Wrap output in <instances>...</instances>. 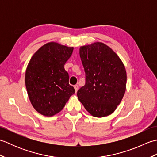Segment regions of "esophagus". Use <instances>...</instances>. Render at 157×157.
<instances>
[{
  "mask_svg": "<svg viewBox=\"0 0 157 157\" xmlns=\"http://www.w3.org/2000/svg\"><path fill=\"white\" fill-rule=\"evenodd\" d=\"M74 89H75V92H78V89H79V86L78 85H75L74 86Z\"/></svg>",
  "mask_w": 157,
  "mask_h": 157,
  "instance_id": "1",
  "label": "esophagus"
}]
</instances>
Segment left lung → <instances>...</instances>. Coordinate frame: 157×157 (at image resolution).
I'll list each match as a JSON object with an SVG mask.
<instances>
[{
	"label": "left lung",
	"instance_id": "obj_1",
	"mask_svg": "<svg viewBox=\"0 0 157 157\" xmlns=\"http://www.w3.org/2000/svg\"><path fill=\"white\" fill-rule=\"evenodd\" d=\"M79 55L86 72V84L77 93L79 101L95 117L112 114L126 90L127 73L122 61L101 42L81 46Z\"/></svg>",
	"mask_w": 157,
	"mask_h": 157
}]
</instances>
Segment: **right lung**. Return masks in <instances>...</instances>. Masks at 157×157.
<instances>
[{"label":"right lung","mask_w":157,"mask_h":157,"mask_svg":"<svg viewBox=\"0 0 157 157\" xmlns=\"http://www.w3.org/2000/svg\"><path fill=\"white\" fill-rule=\"evenodd\" d=\"M73 51V47L50 42L32 56L26 68L25 82L31 104L40 114L56 115L75 93L64 68Z\"/></svg>","instance_id":"add662e5"}]
</instances>
